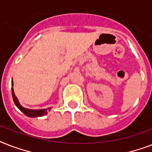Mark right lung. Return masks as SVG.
<instances>
[{"label":"right lung","instance_id":"obj_1","mask_svg":"<svg viewBox=\"0 0 152 152\" xmlns=\"http://www.w3.org/2000/svg\"><path fill=\"white\" fill-rule=\"evenodd\" d=\"M12 95L13 101L15 102V106H17L18 108L20 109V111H22L23 113H24L25 115L30 118H36V117H41V116L46 115L48 111L50 110L51 108H47V109H43V110H28L24 107H23L22 106H20V104L18 102L17 98L14 94V91L13 88H12Z\"/></svg>","mask_w":152,"mask_h":152}]
</instances>
